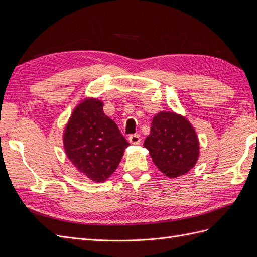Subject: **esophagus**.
<instances>
[{
  "label": "esophagus",
  "mask_w": 257,
  "mask_h": 257,
  "mask_svg": "<svg viewBox=\"0 0 257 257\" xmlns=\"http://www.w3.org/2000/svg\"><path fill=\"white\" fill-rule=\"evenodd\" d=\"M128 142L133 145H138L141 143V135L139 134H132L128 137Z\"/></svg>",
  "instance_id": "esophagus-1"
}]
</instances>
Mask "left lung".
Returning a JSON list of instances; mask_svg holds the SVG:
<instances>
[{
    "instance_id": "left-lung-1",
    "label": "left lung",
    "mask_w": 257,
    "mask_h": 257,
    "mask_svg": "<svg viewBox=\"0 0 257 257\" xmlns=\"http://www.w3.org/2000/svg\"><path fill=\"white\" fill-rule=\"evenodd\" d=\"M144 146L154 164L169 178L188 173L199 155L195 131L188 120L175 112L162 111L154 116Z\"/></svg>"
}]
</instances>
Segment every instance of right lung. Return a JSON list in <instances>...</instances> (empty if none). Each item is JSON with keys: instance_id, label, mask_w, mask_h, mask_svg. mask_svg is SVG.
Listing matches in <instances>:
<instances>
[{"instance_id": "right-lung-1", "label": "right lung", "mask_w": 257, "mask_h": 257, "mask_svg": "<svg viewBox=\"0 0 257 257\" xmlns=\"http://www.w3.org/2000/svg\"><path fill=\"white\" fill-rule=\"evenodd\" d=\"M67 158L80 173L103 182L118 167L130 145L103 111V103L87 98L75 108L63 135Z\"/></svg>"}]
</instances>
